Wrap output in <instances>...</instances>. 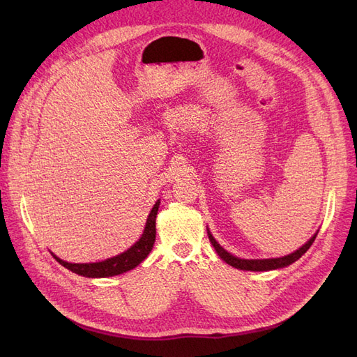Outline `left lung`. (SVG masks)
I'll list each match as a JSON object with an SVG mask.
<instances>
[{
	"instance_id": "obj_1",
	"label": "left lung",
	"mask_w": 357,
	"mask_h": 357,
	"mask_svg": "<svg viewBox=\"0 0 357 357\" xmlns=\"http://www.w3.org/2000/svg\"><path fill=\"white\" fill-rule=\"evenodd\" d=\"M316 236H317V234H314V236H312V238H311L307 244L302 245V247L299 248V250H296V252H294V253H290V255H287V256L275 257V259H255V261H253V259H240V257H235L234 255L226 252L225 248L220 247V244L213 238V235H211L210 231H208V238H210V241H211V244H213V247H214V250L218 252V255L223 259V261H225L226 264L234 266V268H236V269H243V271H271V269L284 268V266H287V265H290V264H294L295 261H298V259L308 250V248L311 247V244L314 243Z\"/></svg>"
}]
</instances>
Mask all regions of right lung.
Masks as SVG:
<instances>
[{"instance_id":"right-lung-1","label":"right lung","mask_w":357,"mask_h":357,"mask_svg":"<svg viewBox=\"0 0 357 357\" xmlns=\"http://www.w3.org/2000/svg\"><path fill=\"white\" fill-rule=\"evenodd\" d=\"M159 202L160 201L155 204V207L149 214V219L146 222V228L142 238H139L131 248H128L125 253L107 259V261H102V262H95V264H68L66 261H62V259L56 257L55 255H53V257H55L62 266L70 269V271L83 277H91V278L113 277V275L123 274L129 271V269H134L137 265H139L144 261L150 252H152V247L156 238V214L159 208Z\"/></svg>"}]
</instances>
